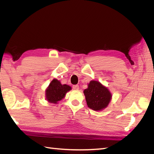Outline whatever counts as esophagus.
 Segmentation results:
<instances>
[{
    "instance_id": "esophagus-1",
    "label": "esophagus",
    "mask_w": 154,
    "mask_h": 154,
    "mask_svg": "<svg viewBox=\"0 0 154 154\" xmlns=\"http://www.w3.org/2000/svg\"><path fill=\"white\" fill-rule=\"evenodd\" d=\"M72 88L74 90H78L79 89V86L78 85H74L72 86Z\"/></svg>"
}]
</instances>
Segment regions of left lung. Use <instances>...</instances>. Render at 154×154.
Wrapping results in <instances>:
<instances>
[{"label": "left lung", "instance_id": "left-lung-1", "mask_svg": "<svg viewBox=\"0 0 154 154\" xmlns=\"http://www.w3.org/2000/svg\"><path fill=\"white\" fill-rule=\"evenodd\" d=\"M83 93L88 107L95 111L106 108L112 96L108 88L96 80H91L88 83V87Z\"/></svg>", "mask_w": 154, "mask_h": 154}]
</instances>
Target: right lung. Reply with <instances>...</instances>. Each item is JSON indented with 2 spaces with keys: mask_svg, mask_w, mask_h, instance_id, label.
<instances>
[{
  "mask_svg": "<svg viewBox=\"0 0 154 154\" xmlns=\"http://www.w3.org/2000/svg\"><path fill=\"white\" fill-rule=\"evenodd\" d=\"M71 89V86L62 85L57 79H53L45 89V99L51 103L58 104V102L63 99L67 92Z\"/></svg>",
  "mask_w": 154,
  "mask_h": 154,
  "instance_id": "obj_1",
  "label": "right lung"
}]
</instances>
